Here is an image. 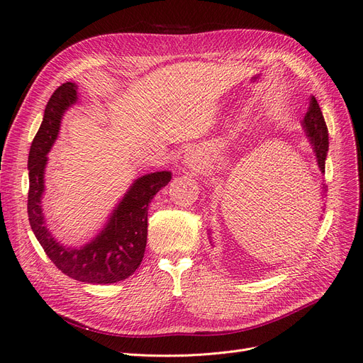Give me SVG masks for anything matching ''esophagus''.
Here are the masks:
<instances>
[{
  "label": "esophagus",
  "mask_w": 363,
  "mask_h": 363,
  "mask_svg": "<svg viewBox=\"0 0 363 363\" xmlns=\"http://www.w3.org/2000/svg\"><path fill=\"white\" fill-rule=\"evenodd\" d=\"M184 163H186V167L194 169V171L201 169V167H203V160L200 159V156L196 155V152H195L194 150L189 151L188 155L184 156Z\"/></svg>",
  "instance_id": "1"
}]
</instances>
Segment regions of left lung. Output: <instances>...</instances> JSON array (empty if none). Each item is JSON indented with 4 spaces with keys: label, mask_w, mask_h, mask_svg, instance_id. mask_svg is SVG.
<instances>
[{
    "label": "left lung",
    "mask_w": 363,
    "mask_h": 363,
    "mask_svg": "<svg viewBox=\"0 0 363 363\" xmlns=\"http://www.w3.org/2000/svg\"><path fill=\"white\" fill-rule=\"evenodd\" d=\"M303 127H304L307 138H309L311 144L313 147L318 167H320L321 172L324 174L325 172V157H327V151H328V130H327L325 121H324V116L321 112V107L315 100V96L311 98V106H309V111H307V113L304 116ZM325 192H327V184L321 183V200L323 201L327 196Z\"/></svg>",
    "instance_id": "8db88e82"
}]
</instances>
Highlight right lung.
Returning a JSON list of instances; mask_svg holds the SVG:
<instances>
[{"instance_id": "right-lung-1", "label": "right lung", "mask_w": 363, "mask_h": 363, "mask_svg": "<svg viewBox=\"0 0 363 363\" xmlns=\"http://www.w3.org/2000/svg\"><path fill=\"white\" fill-rule=\"evenodd\" d=\"M75 83H63L52 92L42 124L28 152V221L33 233L51 262L68 277L84 283H116L133 274L147 247L148 204L171 182L169 171L145 174L130 186L111 213L107 224L91 242L80 248L57 242L45 224L42 196L45 192L47 155L57 139L65 111L79 100Z\"/></svg>"}]
</instances>
